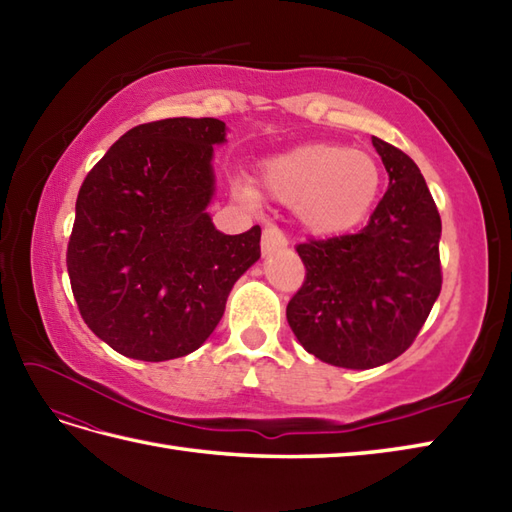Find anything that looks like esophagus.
I'll return each instance as SVG.
<instances>
[{"mask_svg": "<svg viewBox=\"0 0 512 512\" xmlns=\"http://www.w3.org/2000/svg\"><path fill=\"white\" fill-rule=\"evenodd\" d=\"M286 246H288V239H286L284 233L279 231L277 226H266L264 228V235H262L264 255L275 253V250H281V248H286Z\"/></svg>", "mask_w": 512, "mask_h": 512, "instance_id": "obj_1", "label": "esophagus"}]
</instances>
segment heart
<instances>
[{"label": "heart", "instance_id": "1", "mask_svg": "<svg viewBox=\"0 0 512 512\" xmlns=\"http://www.w3.org/2000/svg\"><path fill=\"white\" fill-rule=\"evenodd\" d=\"M262 187L270 198L295 206L301 224L317 235H341L365 220L380 189V167L363 149L312 143L268 160ZM239 195L253 202L255 193Z\"/></svg>", "mask_w": 512, "mask_h": 512}]
</instances>
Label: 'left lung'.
Wrapping results in <instances>:
<instances>
[{
    "mask_svg": "<svg viewBox=\"0 0 512 512\" xmlns=\"http://www.w3.org/2000/svg\"><path fill=\"white\" fill-rule=\"evenodd\" d=\"M389 187L352 235L297 244L306 281L286 317L323 363L369 369L416 341L442 288V222L427 182L405 151L372 136Z\"/></svg>",
    "mask_w": 512,
    "mask_h": 512,
    "instance_id": "left-lung-1",
    "label": "left lung"
}]
</instances>
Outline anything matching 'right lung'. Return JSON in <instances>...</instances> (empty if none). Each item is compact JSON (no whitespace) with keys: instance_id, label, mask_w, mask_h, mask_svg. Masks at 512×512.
<instances>
[{"instance_id":"right-lung-1","label":"right lung","mask_w":512,"mask_h":512,"mask_svg":"<svg viewBox=\"0 0 512 512\" xmlns=\"http://www.w3.org/2000/svg\"><path fill=\"white\" fill-rule=\"evenodd\" d=\"M217 118H165L129 129L85 176L68 275L101 341L136 361H171L209 339L228 292L253 266L262 228L224 235L213 198Z\"/></svg>"}]
</instances>
